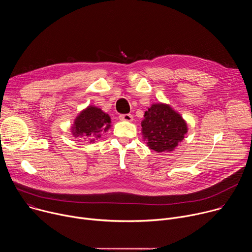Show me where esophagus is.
Listing matches in <instances>:
<instances>
[{
    "label": "esophagus",
    "instance_id": "1",
    "mask_svg": "<svg viewBox=\"0 0 252 252\" xmlns=\"http://www.w3.org/2000/svg\"><path fill=\"white\" fill-rule=\"evenodd\" d=\"M120 120L121 121H126V122H131L132 121V116L130 114H125V115H120Z\"/></svg>",
    "mask_w": 252,
    "mask_h": 252
}]
</instances>
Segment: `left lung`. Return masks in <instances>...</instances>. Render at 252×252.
<instances>
[{
	"label": "left lung",
	"mask_w": 252,
	"mask_h": 252,
	"mask_svg": "<svg viewBox=\"0 0 252 252\" xmlns=\"http://www.w3.org/2000/svg\"><path fill=\"white\" fill-rule=\"evenodd\" d=\"M143 117L142 133L148 147L158 153L171 152L188 131L186 122L169 105L153 104Z\"/></svg>",
	"instance_id": "8db88e82"
}]
</instances>
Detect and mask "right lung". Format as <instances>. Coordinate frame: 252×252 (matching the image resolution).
Here are the masks:
<instances>
[{"label": "right lung", "instance_id": "right-lung-1", "mask_svg": "<svg viewBox=\"0 0 252 252\" xmlns=\"http://www.w3.org/2000/svg\"><path fill=\"white\" fill-rule=\"evenodd\" d=\"M110 123L109 115L95 106H89L76 119L73 132L76 136H81L92 142L97 139L101 132H105L110 128Z\"/></svg>", "mask_w": 252, "mask_h": 252}]
</instances>
